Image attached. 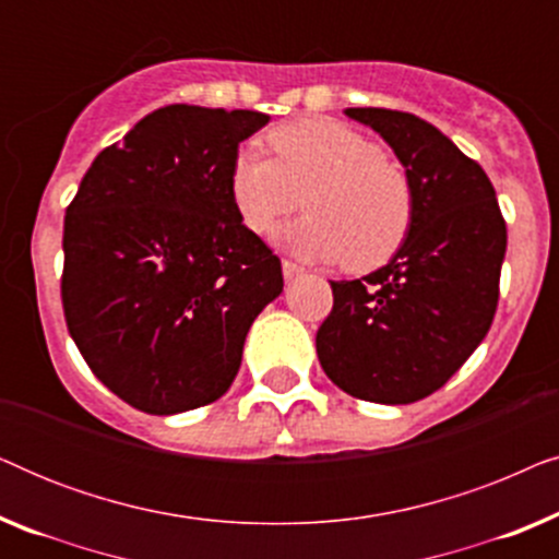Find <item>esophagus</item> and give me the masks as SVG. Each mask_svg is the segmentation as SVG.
<instances>
[{"label":"esophagus","instance_id":"34e87169","mask_svg":"<svg viewBox=\"0 0 559 559\" xmlns=\"http://www.w3.org/2000/svg\"><path fill=\"white\" fill-rule=\"evenodd\" d=\"M282 274H285V280H293L297 274H302V266L289 262V259H282Z\"/></svg>","mask_w":559,"mask_h":559}]
</instances>
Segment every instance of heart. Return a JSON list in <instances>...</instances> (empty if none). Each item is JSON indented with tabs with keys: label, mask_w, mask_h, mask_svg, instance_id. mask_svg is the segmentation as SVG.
Listing matches in <instances>:
<instances>
[{
	"label": "heart",
	"mask_w": 559,
	"mask_h": 559,
	"mask_svg": "<svg viewBox=\"0 0 559 559\" xmlns=\"http://www.w3.org/2000/svg\"><path fill=\"white\" fill-rule=\"evenodd\" d=\"M274 155L241 147L228 170V193L254 234L308 201V216L280 234L295 254L364 272L400 249L412 224L407 173L369 136L335 119L289 121L270 132Z\"/></svg>",
	"instance_id": "heart-1"
}]
</instances>
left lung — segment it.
<instances>
[{"label":"left lung","mask_w":559,"mask_h":559,"mask_svg":"<svg viewBox=\"0 0 559 559\" xmlns=\"http://www.w3.org/2000/svg\"><path fill=\"white\" fill-rule=\"evenodd\" d=\"M404 165L412 224L396 254L361 280L331 282L316 348L356 400L409 404L438 392L486 338L499 302L507 224L484 167L407 111L346 109Z\"/></svg>","instance_id":"8db88e82"}]
</instances>
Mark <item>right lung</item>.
I'll use <instances>...</instances> for the list:
<instances>
[{"label": "right lung", "mask_w": 559, "mask_h": 559, "mask_svg": "<svg viewBox=\"0 0 559 559\" xmlns=\"http://www.w3.org/2000/svg\"><path fill=\"white\" fill-rule=\"evenodd\" d=\"M270 117L170 104L102 150L63 226L68 333L96 379L147 415L216 402L282 264L228 193L239 142Z\"/></svg>", "instance_id": "1"}]
</instances>
